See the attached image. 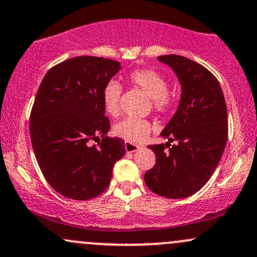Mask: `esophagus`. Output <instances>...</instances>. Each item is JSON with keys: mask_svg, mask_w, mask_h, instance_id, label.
I'll use <instances>...</instances> for the list:
<instances>
[{"mask_svg": "<svg viewBox=\"0 0 257 257\" xmlns=\"http://www.w3.org/2000/svg\"><path fill=\"white\" fill-rule=\"evenodd\" d=\"M124 147H125V151L126 152H135V151H138L139 149H140V146H139V145H135V144L128 143V141H125V143H124Z\"/></svg>", "mask_w": 257, "mask_h": 257, "instance_id": "esophagus-1", "label": "esophagus"}]
</instances>
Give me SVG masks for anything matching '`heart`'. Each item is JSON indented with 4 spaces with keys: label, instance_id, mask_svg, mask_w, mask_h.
Returning <instances> with one entry per match:
<instances>
[{
    "label": "heart",
    "instance_id": "heart-1",
    "mask_svg": "<svg viewBox=\"0 0 257 257\" xmlns=\"http://www.w3.org/2000/svg\"><path fill=\"white\" fill-rule=\"evenodd\" d=\"M129 82L141 89L152 100V106L159 113L167 112L172 107L173 98L168 91L167 78L162 73L152 69L135 70L129 75ZM122 87L116 81L108 82L102 90V104L106 113L116 117L119 113V100ZM113 134L132 144L141 143L151 132V124L145 119L128 118L116 123L112 129Z\"/></svg>",
    "mask_w": 257,
    "mask_h": 257
}]
</instances>
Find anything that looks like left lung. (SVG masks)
Returning a JSON list of instances; mask_svg holds the SVG:
<instances>
[{"instance_id": "8db88e82", "label": "left lung", "mask_w": 257, "mask_h": 257, "mask_svg": "<svg viewBox=\"0 0 257 257\" xmlns=\"http://www.w3.org/2000/svg\"><path fill=\"white\" fill-rule=\"evenodd\" d=\"M157 59L178 76L181 98L161 133L169 143L149 146L156 164L146 172L145 184L158 196L186 198L206 184L222 157L228 134L225 96L216 77L196 61L175 54ZM173 141L177 145L170 148Z\"/></svg>"}]
</instances>
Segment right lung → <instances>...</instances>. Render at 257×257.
Returning a JSON list of instances; mask_svg holds the SVG:
<instances>
[{
	"mask_svg": "<svg viewBox=\"0 0 257 257\" xmlns=\"http://www.w3.org/2000/svg\"><path fill=\"white\" fill-rule=\"evenodd\" d=\"M120 70L118 61L76 57L53 66L38 88L30 114V137L48 184L66 198L87 200L110 185L124 141L108 138L102 90ZM101 137L98 146L91 140Z\"/></svg>",
	"mask_w": 257,
	"mask_h": 257,
	"instance_id": "right-lung-1",
	"label": "right lung"
}]
</instances>
